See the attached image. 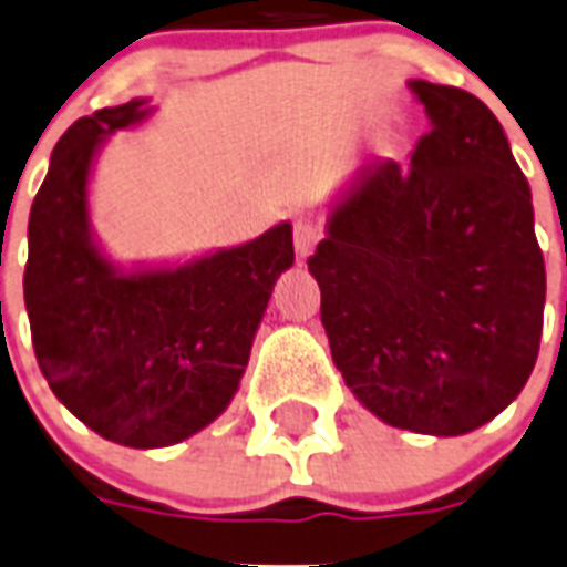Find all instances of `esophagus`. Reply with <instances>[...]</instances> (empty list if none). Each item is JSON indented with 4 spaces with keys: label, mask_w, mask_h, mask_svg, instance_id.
<instances>
[{
    "label": "esophagus",
    "mask_w": 567,
    "mask_h": 567,
    "mask_svg": "<svg viewBox=\"0 0 567 567\" xmlns=\"http://www.w3.org/2000/svg\"><path fill=\"white\" fill-rule=\"evenodd\" d=\"M317 241H320V224L315 218L299 215L297 224H293V247H297L299 259H308L315 252Z\"/></svg>",
    "instance_id": "obj_1"
}]
</instances>
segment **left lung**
Returning a JSON list of instances; mask_svg holds the SVG:
<instances>
[{
    "mask_svg": "<svg viewBox=\"0 0 567 567\" xmlns=\"http://www.w3.org/2000/svg\"><path fill=\"white\" fill-rule=\"evenodd\" d=\"M431 131L411 165H367L308 259L331 358L384 425L460 436L518 399L536 367L545 259L533 195L492 110L408 81Z\"/></svg>",
    "mask_w": 567,
    "mask_h": 567,
    "instance_id": "obj_1",
    "label": "left lung"
}]
</instances>
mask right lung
Masks as SVG:
<instances>
[{
	"label": "right lung",
	"instance_id": "right-lung-1",
	"mask_svg": "<svg viewBox=\"0 0 567 567\" xmlns=\"http://www.w3.org/2000/svg\"><path fill=\"white\" fill-rule=\"evenodd\" d=\"M151 99L78 118L31 204L25 311L52 393L127 449L177 445L238 393L276 279L293 265L291 224L183 261L110 259L90 218L104 142L148 122Z\"/></svg>",
	"mask_w": 567,
	"mask_h": 567
}]
</instances>
